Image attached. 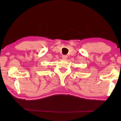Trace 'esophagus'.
Segmentation results:
<instances>
[{"label":"esophagus","instance_id":"1","mask_svg":"<svg viewBox=\"0 0 121 121\" xmlns=\"http://www.w3.org/2000/svg\"><path fill=\"white\" fill-rule=\"evenodd\" d=\"M62 58L63 59H64V60H66V59H67V58H68V56H66V55H63V56H62Z\"/></svg>","mask_w":121,"mask_h":121}]
</instances>
